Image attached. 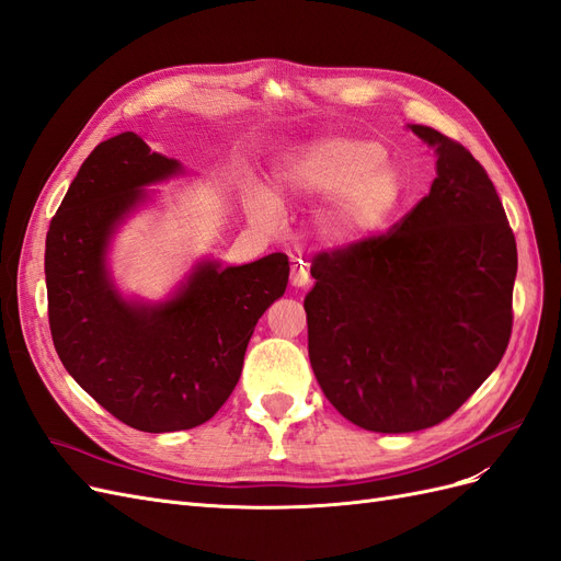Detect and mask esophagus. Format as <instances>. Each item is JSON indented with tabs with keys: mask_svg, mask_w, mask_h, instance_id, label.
I'll return each mask as SVG.
<instances>
[{
	"mask_svg": "<svg viewBox=\"0 0 561 561\" xmlns=\"http://www.w3.org/2000/svg\"><path fill=\"white\" fill-rule=\"evenodd\" d=\"M290 283L295 287H307L311 283V271L309 264L304 260H293V274H290Z\"/></svg>",
	"mask_w": 561,
	"mask_h": 561,
	"instance_id": "esophagus-1",
	"label": "esophagus"
}]
</instances>
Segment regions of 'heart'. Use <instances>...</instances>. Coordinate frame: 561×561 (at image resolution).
I'll return each mask as SVG.
<instances>
[{"label":"heart","instance_id":"b5f03b06","mask_svg":"<svg viewBox=\"0 0 561 561\" xmlns=\"http://www.w3.org/2000/svg\"><path fill=\"white\" fill-rule=\"evenodd\" d=\"M386 157L377 140H318L280 168L278 192L299 201L332 198L318 219L320 236L334 245L358 243L379 231L402 201V178ZM252 210L262 219L276 213L264 194L252 198Z\"/></svg>","mask_w":561,"mask_h":561}]
</instances>
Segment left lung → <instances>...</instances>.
<instances>
[{
  "label": "left lung",
  "instance_id": "left-lung-1",
  "mask_svg": "<svg viewBox=\"0 0 561 561\" xmlns=\"http://www.w3.org/2000/svg\"><path fill=\"white\" fill-rule=\"evenodd\" d=\"M437 178L400 222L313 257L304 299L322 393L355 426L414 433L461 407L513 332L517 243L494 182L431 126Z\"/></svg>",
  "mask_w": 561,
  "mask_h": 561
}]
</instances>
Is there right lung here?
Returning <instances> with one entry per match:
<instances>
[{
  "label": "right lung",
  "instance_id": "add662e5",
  "mask_svg": "<svg viewBox=\"0 0 561 561\" xmlns=\"http://www.w3.org/2000/svg\"><path fill=\"white\" fill-rule=\"evenodd\" d=\"M182 173L135 133L100 142L81 163L46 233L48 325L58 358L126 426H201L239 383L262 313L283 297L290 262L274 252L243 266L201 262L163 304L126 301L105 254L147 184Z\"/></svg>",
  "mask_w": 561,
  "mask_h": 561
}]
</instances>
